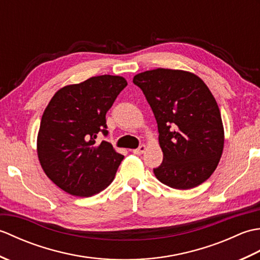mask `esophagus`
I'll return each instance as SVG.
<instances>
[{"label": "esophagus", "mask_w": 260, "mask_h": 260, "mask_svg": "<svg viewBox=\"0 0 260 260\" xmlns=\"http://www.w3.org/2000/svg\"><path fill=\"white\" fill-rule=\"evenodd\" d=\"M146 151V145H141L140 147H137V148H135V150H133V153L134 154H136V155H141V154H143Z\"/></svg>", "instance_id": "esophagus-1"}]
</instances>
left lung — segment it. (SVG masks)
<instances>
[{"label":"left lung","mask_w":260,"mask_h":260,"mask_svg":"<svg viewBox=\"0 0 260 260\" xmlns=\"http://www.w3.org/2000/svg\"><path fill=\"white\" fill-rule=\"evenodd\" d=\"M155 116L163 162L153 169L158 181L192 189L217 169L224 142L218 104L202 79L183 70L157 68L136 75Z\"/></svg>","instance_id":"1"}]
</instances>
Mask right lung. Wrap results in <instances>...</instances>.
I'll return each instance as SVG.
<instances>
[{"label": "right lung", "instance_id": "right-lung-1", "mask_svg": "<svg viewBox=\"0 0 260 260\" xmlns=\"http://www.w3.org/2000/svg\"><path fill=\"white\" fill-rule=\"evenodd\" d=\"M127 86L125 78L103 75L58 90L42 115L38 156L47 176L71 196L91 197L107 187L124 156L107 136L106 113Z\"/></svg>", "mask_w": 260, "mask_h": 260}]
</instances>
